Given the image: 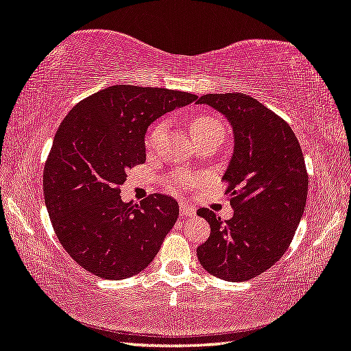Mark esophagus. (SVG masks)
<instances>
[{
    "instance_id": "obj_1",
    "label": "esophagus",
    "mask_w": 351,
    "mask_h": 351,
    "mask_svg": "<svg viewBox=\"0 0 351 351\" xmlns=\"http://www.w3.org/2000/svg\"><path fill=\"white\" fill-rule=\"evenodd\" d=\"M180 214H181V217H195L197 209L189 203H181L180 204Z\"/></svg>"
}]
</instances>
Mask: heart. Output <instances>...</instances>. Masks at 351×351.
Here are the masks:
<instances>
[{
	"mask_svg": "<svg viewBox=\"0 0 351 351\" xmlns=\"http://www.w3.org/2000/svg\"><path fill=\"white\" fill-rule=\"evenodd\" d=\"M167 130V121L160 120L158 123H154L152 130L148 131V134L145 137V147L148 149H154L158 147V143L160 141V137L164 136V132ZM191 131L195 141H202V138L206 137H221L225 136V126L221 121L217 119L214 115H197L195 119L192 120L191 123ZM198 178L193 176L187 171H175L171 173L169 178V186L171 191L176 192H182V191H189V189L198 184Z\"/></svg>",
	"mask_w": 351,
	"mask_h": 351,
	"instance_id": "obj_1",
	"label": "heart"
}]
</instances>
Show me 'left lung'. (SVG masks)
Returning a JSON list of instances; mask_svg holds the SVG:
<instances>
[{"mask_svg": "<svg viewBox=\"0 0 351 351\" xmlns=\"http://www.w3.org/2000/svg\"><path fill=\"white\" fill-rule=\"evenodd\" d=\"M198 104L213 106L234 131L223 176L234 215L223 221L198 209L210 225L198 261L221 280H252L282 258L302 220L309 182L302 147L286 120L245 93H208Z\"/></svg>", "mask_w": 351, "mask_h": 351, "instance_id": "obj_1", "label": "left lung"}]
</instances>
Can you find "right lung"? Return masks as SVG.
<instances>
[{
    "instance_id": "obj_1",
    "label": "right lung",
    "mask_w": 351,
    "mask_h": 351,
    "mask_svg": "<svg viewBox=\"0 0 351 351\" xmlns=\"http://www.w3.org/2000/svg\"><path fill=\"white\" fill-rule=\"evenodd\" d=\"M193 99L189 92L117 84L82 99L59 125L43 195L60 245L82 269L117 281L152 264L180 208L160 193L123 203L120 186L147 160V128Z\"/></svg>"
}]
</instances>
